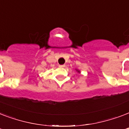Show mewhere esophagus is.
I'll return each mask as SVG.
<instances>
[{
  "instance_id": "obj_1",
  "label": "esophagus",
  "mask_w": 129,
  "mask_h": 129,
  "mask_svg": "<svg viewBox=\"0 0 129 129\" xmlns=\"http://www.w3.org/2000/svg\"><path fill=\"white\" fill-rule=\"evenodd\" d=\"M65 65H59V67L60 68H65Z\"/></svg>"
}]
</instances>
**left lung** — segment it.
<instances>
[{"instance_id": "8db88e82", "label": "left lung", "mask_w": 129, "mask_h": 129, "mask_svg": "<svg viewBox=\"0 0 129 129\" xmlns=\"http://www.w3.org/2000/svg\"><path fill=\"white\" fill-rule=\"evenodd\" d=\"M76 70L77 72H78V73H80V71L78 69H76Z\"/></svg>"}]
</instances>
